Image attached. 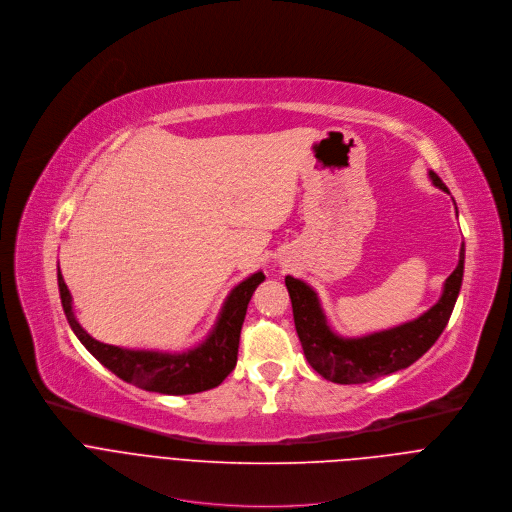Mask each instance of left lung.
Masks as SVG:
<instances>
[{"label": "left lung", "instance_id": "1", "mask_svg": "<svg viewBox=\"0 0 512 512\" xmlns=\"http://www.w3.org/2000/svg\"><path fill=\"white\" fill-rule=\"evenodd\" d=\"M436 187L450 193L444 181L430 171ZM464 276V244L456 270L446 278L440 300L422 317L399 327L345 339L333 333L321 309L317 292L298 278L286 276V288L292 302L294 327L306 361L325 379L351 385L395 373L416 363L446 329Z\"/></svg>", "mask_w": 512, "mask_h": 512}]
</instances>
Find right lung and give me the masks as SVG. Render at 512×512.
<instances>
[{"label": "right lung", "instance_id": "1", "mask_svg": "<svg viewBox=\"0 0 512 512\" xmlns=\"http://www.w3.org/2000/svg\"><path fill=\"white\" fill-rule=\"evenodd\" d=\"M264 278L266 276L262 272H256L230 292L218 323L206 341L183 353H161L123 349L92 339L72 313V296L58 268L62 309L78 341L123 381L165 395H189L218 387L234 371L248 302Z\"/></svg>", "mask_w": 512, "mask_h": 512}]
</instances>
